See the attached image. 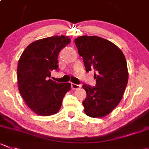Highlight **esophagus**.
I'll return each instance as SVG.
<instances>
[{
  "mask_svg": "<svg viewBox=\"0 0 149 149\" xmlns=\"http://www.w3.org/2000/svg\"><path fill=\"white\" fill-rule=\"evenodd\" d=\"M71 86H72V88L73 90H77L81 88V85H77L74 84V83H71Z\"/></svg>",
  "mask_w": 149,
  "mask_h": 149,
  "instance_id": "1",
  "label": "esophagus"
}]
</instances>
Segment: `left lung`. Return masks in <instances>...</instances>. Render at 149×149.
Segmentation results:
<instances>
[{
    "instance_id": "8db88e82",
    "label": "left lung",
    "mask_w": 149,
    "mask_h": 149,
    "mask_svg": "<svg viewBox=\"0 0 149 149\" xmlns=\"http://www.w3.org/2000/svg\"><path fill=\"white\" fill-rule=\"evenodd\" d=\"M86 72H96L95 87L84 84L86 98L85 113L92 118H102L119 104L128 83L127 61L115 44L96 36H82L74 39Z\"/></svg>"
}]
</instances>
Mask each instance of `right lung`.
<instances>
[{
	"instance_id": "obj_1",
	"label": "right lung",
	"mask_w": 149,
	"mask_h": 149,
	"mask_svg": "<svg viewBox=\"0 0 149 149\" xmlns=\"http://www.w3.org/2000/svg\"><path fill=\"white\" fill-rule=\"evenodd\" d=\"M70 42L63 35L39 39L30 44L19 58L18 88L36 114L48 116L57 113L65 94L71 89L70 83H57L49 79L51 70L58 67L59 52Z\"/></svg>"
}]
</instances>
